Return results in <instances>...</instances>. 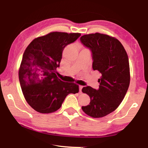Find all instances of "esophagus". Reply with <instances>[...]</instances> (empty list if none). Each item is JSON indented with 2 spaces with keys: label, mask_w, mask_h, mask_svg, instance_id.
Masks as SVG:
<instances>
[{
  "label": "esophagus",
  "mask_w": 148,
  "mask_h": 148,
  "mask_svg": "<svg viewBox=\"0 0 148 148\" xmlns=\"http://www.w3.org/2000/svg\"><path fill=\"white\" fill-rule=\"evenodd\" d=\"M79 92H82V88H83V86H79Z\"/></svg>",
  "instance_id": "obj_1"
}]
</instances>
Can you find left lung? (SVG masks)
Listing matches in <instances>:
<instances>
[{
	"label": "left lung",
	"instance_id": "1",
	"mask_svg": "<svg viewBox=\"0 0 148 148\" xmlns=\"http://www.w3.org/2000/svg\"><path fill=\"white\" fill-rule=\"evenodd\" d=\"M80 40L92 52L93 71L101 74L99 89L90 86L82 89L91 102L82 109L88 116L100 118L114 112L127 93L131 78L128 56L121 42L109 35L85 34Z\"/></svg>",
	"mask_w": 148,
	"mask_h": 148
}]
</instances>
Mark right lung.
Instances as JSON below:
<instances>
[{"label":"right lung","instance_id":"right-lung-1","mask_svg":"<svg viewBox=\"0 0 148 148\" xmlns=\"http://www.w3.org/2000/svg\"><path fill=\"white\" fill-rule=\"evenodd\" d=\"M80 36L51 32L34 39L25 50L19 69V83L27 103L36 112H56L67 95L79 92L77 84L62 82L56 73L65 46Z\"/></svg>","mask_w":148,"mask_h":148}]
</instances>
